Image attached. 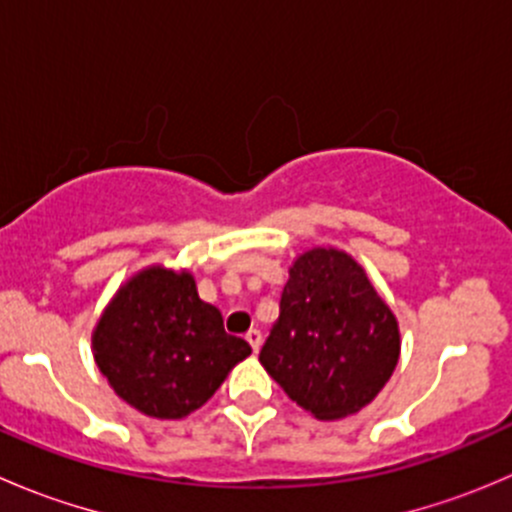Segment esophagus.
Returning <instances> with one entry per match:
<instances>
[{"label":"esophagus","mask_w":512,"mask_h":512,"mask_svg":"<svg viewBox=\"0 0 512 512\" xmlns=\"http://www.w3.org/2000/svg\"><path fill=\"white\" fill-rule=\"evenodd\" d=\"M245 339H247V344H250L252 347V352H260V347H262V332H257V329H250V332L245 334Z\"/></svg>","instance_id":"esophagus-1"}]
</instances>
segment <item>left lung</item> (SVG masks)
<instances>
[{
	"label": "left lung",
	"mask_w": 512,
	"mask_h": 512,
	"mask_svg": "<svg viewBox=\"0 0 512 512\" xmlns=\"http://www.w3.org/2000/svg\"><path fill=\"white\" fill-rule=\"evenodd\" d=\"M401 354L396 314L364 267L337 247L294 257L260 364L319 421L364 409L394 374Z\"/></svg>",
	"instance_id": "left-lung-1"
}]
</instances>
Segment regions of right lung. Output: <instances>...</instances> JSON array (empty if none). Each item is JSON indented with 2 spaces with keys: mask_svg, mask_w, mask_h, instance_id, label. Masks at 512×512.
Returning a JSON list of instances; mask_svg holds the SVG:
<instances>
[{
  "mask_svg": "<svg viewBox=\"0 0 512 512\" xmlns=\"http://www.w3.org/2000/svg\"><path fill=\"white\" fill-rule=\"evenodd\" d=\"M108 386L141 414L173 421L205 404L250 344L223 327L218 307L198 297L190 270L148 265L128 277L91 334Z\"/></svg>",
  "mask_w": 512,
  "mask_h": 512,
  "instance_id": "add662e5",
  "label": "right lung"
}]
</instances>
